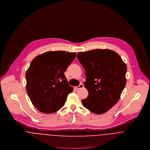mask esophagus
I'll list each match as a JSON object with an SVG mask.
<instances>
[{"label": "esophagus", "mask_w": 150, "mask_h": 150, "mask_svg": "<svg viewBox=\"0 0 150 150\" xmlns=\"http://www.w3.org/2000/svg\"><path fill=\"white\" fill-rule=\"evenodd\" d=\"M83 87H84V85H83V84H81L79 86L75 87V88L76 90H78V89H80V88H83Z\"/></svg>", "instance_id": "obj_1"}]
</instances>
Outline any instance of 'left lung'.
<instances>
[{
	"label": "left lung",
	"instance_id": "obj_1",
	"mask_svg": "<svg viewBox=\"0 0 150 150\" xmlns=\"http://www.w3.org/2000/svg\"><path fill=\"white\" fill-rule=\"evenodd\" d=\"M77 57L86 71L84 85L88 92L82 105L95 114H103L120 98L127 83V66L119 54L110 50L81 52Z\"/></svg>",
	"mask_w": 150,
	"mask_h": 150
}]
</instances>
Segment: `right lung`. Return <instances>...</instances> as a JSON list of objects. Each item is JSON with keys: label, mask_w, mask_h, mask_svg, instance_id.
I'll return each mask as SVG.
<instances>
[{"label": "right lung", "mask_w": 150, "mask_h": 150, "mask_svg": "<svg viewBox=\"0 0 150 150\" xmlns=\"http://www.w3.org/2000/svg\"><path fill=\"white\" fill-rule=\"evenodd\" d=\"M76 57L66 51H50L36 56L26 72L27 93L34 106L41 112L50 114L65 104L72 92L64 72Z\"/></svg>", "instance_id": "add662e5"}]
</instances>
